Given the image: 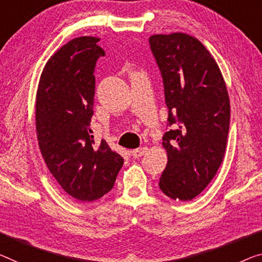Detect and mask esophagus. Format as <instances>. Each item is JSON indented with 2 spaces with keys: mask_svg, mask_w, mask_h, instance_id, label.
<instances>
[{
  "mask_svg": "<svg viewBox=\"0 0 262 262\" xmlns=\"http://www.w3.org/2000/svg\"><path fill=\"white\" fill-rule=\"evenodd\" d=\"M148 151V148L146 146H143V147H139V148H136V150H132L131 154L134 158H139V157H143L146 152Z\"/></svg>",
  "mask_w": 262,
  "mask_h": 262,
  "instance_id": "obj_1",
  "label": "esophagus"
}]
</instances>
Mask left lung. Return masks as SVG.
Wrapping results in <instances>:
<instances>
[{
    "mask_svg": "<svg viewBox=\"0 0 262 262\" xmlns=\"http://www.w3.org/2000/svg\"><path fill=\"white\" fill-rule=\"evenodd\" d=\"M162 72L168 125L163 137L167 164L159 179L174 200L195 198L214 178L226 150L231 106L223 75L204 44L184 33L152 35Z\"/></svg>",
    "mask_w": 262,
    "mask_h": 262,
    "instance_id": "8db88e82",
    "label": "left lung"
}]
</instances>
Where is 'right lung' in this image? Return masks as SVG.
<instances>
[{"instance_id":"obj_1","label":"right lung","mask_w":262,"mask_h":262,"mask_svg":"<svg viewBox=\"0 0 262 262\" xmlns=\"http://www.w3.org/2000/svg\"><path fill=\"white\" fill-rule=\"evenodd\" d=\"M98 37L71 39L48 59L36 94V131L44 162L56 182L83 203L114 187L124 164L105 140L95 143V67L105 55Z\"/></svg>"}]
</instances>
